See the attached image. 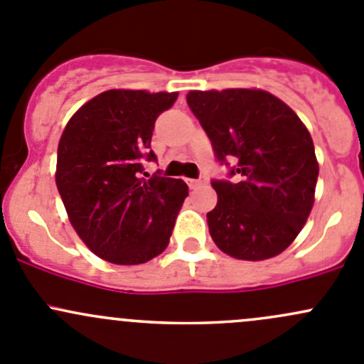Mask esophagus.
Masks as SVG:
<instances>
[{"label":"esophagus","mask_w":364,"mask_h":364,"mask_svg":"<svg viewBox=\"0 0 364 364\" xmlns=\"http://www.w3.org/2000/svg\"><path fill=\"white\" fill-rule=\"evenodd\" d=\"M205 183H208V178H204V176H200V178L197 179H188L190 188H197V186H203Z\"/></svg>","instance_id":"obj_1"}]
</instances>
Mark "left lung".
I'll use <instances>...</instances> for the list:
<instances>
[{
	"label": "left lung",
	"instance_id": "left-lung-1",
	"mask_svg": "<svg viewBox=\"0 0 364 364\" xmlns=\"http://www.w3.org/2000/svg\"><path fill=\"white\" fill-rule=\"evenodd\" d=\"M199 119L229 179H213L218 196L209 234L227 255L264 260L296 240L314 205L318 164L297 114L262 90L190 91Z\"/></svg>",
	"mask_w": 364,
	"mask_h": 364
}]
</instances>
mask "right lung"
<instances>
[{"instance_id":"right-lung-1","label":"right lung","mask_w":364,"mask_h":364,"mask_svg":"<svg viewBox=\"0 0 364 364\" xmlns=\"http://www.w3.org/2000/svg\"><path fill=\"white\" fill-rule=\"evenodd\" d=\"M178 93L109 90L72 116L58 144L56 185L70 223L112 264H142L167 248L188 196L181 179L149 176L156 117Z\"/></svg>"}]
</instances>
